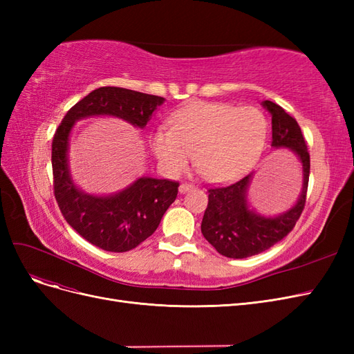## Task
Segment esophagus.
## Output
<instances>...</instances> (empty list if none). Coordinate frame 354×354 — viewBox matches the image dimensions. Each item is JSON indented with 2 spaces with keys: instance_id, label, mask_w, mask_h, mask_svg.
Returning a JSON list of instances; mask_svg holds the SVG:
<instances>
[{
  "instance_id": "esophagus-1",
  "label": "esophagus",
  "mask_w": 354,
  "mask_h": 354,
  "mask_svg": "<svg viewBox=\"0 0 354 354\" xmlns=\"http://www.w3.org/2000/svg\"><path fill=\"white\" fill-rule=\"evenodd\" d=\"M192 189H194V185H189V183H181L180 187H178L180 194H186V192H189Z\"/></svg>"
}]
</instances>
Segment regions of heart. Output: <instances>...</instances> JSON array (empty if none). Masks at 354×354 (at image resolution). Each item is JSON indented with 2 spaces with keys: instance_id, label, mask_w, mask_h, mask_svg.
I'll list each match as a JSON object with an SVG mask.
<instances>
[{
  "instance_id": "1",
  "label": "heart",
  "mask_w": 354,
  "mask_h": 354,
  "mask_svg": "<svg viewBox=\"0 0 354 354\" xmlns=\"http://www.w3.org/2000/svg\"><path fill=\"white\" fill-rule=\"evenodd\" d=\"M171 130L156 128L151 145L169 174H180L192 159L202 176L223 183L242 176L260 159L269 133L266 115L229 103L198 102L171 116Z\"/></svg>"
}]
</instances>
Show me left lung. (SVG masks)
Listing matches in <instances>:
<instances>
[{
    "label": "left lung",
    "mask_w": 354,
    "mask_h": 354,
    "mask_svg": "<svg viewBox=\"0 0 354 354\" xmlns=\"http://www.w3.org/2000/svg\"><path fill=\"white\" fill-rule=\"evenodd\" d=\"M272 115V146L288 149L301 168V194L295 205L276 217H266L250 208L248 187L252 173L229 186L208 190V207L203 214L201 230L214 248L229 259H246L260 254L282 241L298 221L306 205L310 176V155L298 122L279 104L263 102Z\"/></svg>",
    "instance_id": "1"
}]
</instances>
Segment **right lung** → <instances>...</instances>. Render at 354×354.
<instances>
[{
    "instance_id": "obj_1",
    "label": "right lung",
    "mask_w": 354,
    "mask_h": 354,
    "mask_svg": "<svg viewBox=\"0 0 354 354\" xmlns=\"http://www.w3.org/2000/svg\"><path fill=\"white\" fill-rule=\"evenodd\" d=\"M164 97L121 87H100L72 106L53 137L51 165L55 196L63 217L81 236L99 248L125 252L158 229L160 218L178 194V183L140 177L109 196L88 195L75 186L69 171V136L75 122L109 115L145 128Z\"/></svg>"
}]
</instances>
